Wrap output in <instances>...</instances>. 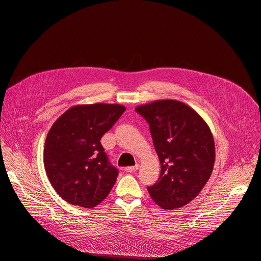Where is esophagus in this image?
Instances as JSON below:
<instances>
[{
  "instance_id": "esophagus-1",
  "label": "esophagus",
  "mask_w": 261,
  "mask_h": 261,
  "mask_svg": "<svg viewBox=\"0 0 261 261\" xmlns=\"http://www.w3.org/2000/svg\"><path fill=\"white\" fill-rule=\"evenodd\" d=\"M139 169V165H136V166H131V167H126L125 169H124V171L125 172H135V171H137Z\"/></svg>"
}]
</instances>
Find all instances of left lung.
Listing matches in <instances>:
<instances>
[{"mask_svg":"<svg viewBox=\"0 0 261 261\" xmlns=\"http://www.w3.org/2000/svg\"><path fill=\"white\" fill-rule=\"evenodd\" d=\"M147 121L161 172L147 189L162 209L185 207L209 180L215 165V142L208 124L190 107L160 100L136 108Z\"/></svg>","mask_w":261,"mask_h":261,"instance_id":"1","label":"left lung"}]
</instances>
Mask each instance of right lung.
<instances>
[{"mask_svg": "<svg viewBox=\"0 0 261 261\" xmlns=\"http://www.w3.org/2000/svg\"><path fill=\"white\" fill-rule=\"evenodd\" d=\"M124 111L120 105L76 106L52 125L44 145V167L52 187L65 201L93 208L110 193L119 171L100 140Z\"/></svg>", "mask_w": 261, "mask_h": 261, "instance_id": "1", "label": "right lung"}]
</instances>
